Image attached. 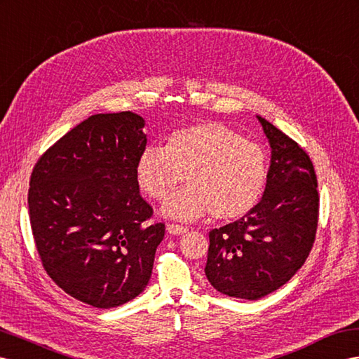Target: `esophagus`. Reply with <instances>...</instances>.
Here are the masks:
<instances>
[{"mask_svg": "<svg viewBox=\"0 0 359 359\" xmlns=\"http://www.w3.org/2000/svg\"><path fill=\"white\" fill-rule=\"evenodd\" d=\"M167 232L170 235H183V233L188 232V229L185 226H180V224H168Z\"/></svg>", "mask_w": 359, "mask_h": 359, "instance_id": "esophagus-1", "label": "esophagus"}]
</instances>
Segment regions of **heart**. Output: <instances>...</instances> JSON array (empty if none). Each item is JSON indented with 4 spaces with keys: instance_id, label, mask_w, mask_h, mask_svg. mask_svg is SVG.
Instances as JSON below:
<instances>
[{
    "instance_id": "1",
    "label": "heart",
    "mask_w": 359,
    "mask_h": 359,
    "mask_svg": "<svg viewBox=\"0 0 359 359\" xmlns=\"http://www.w3.org/2000/svg\"><path fill=\"white\" fill-rule=\"evenodd\" d=\"M267 176L261 147L218 123L180 128L165 147H145L136 161L137 185L154 200H163L187 177L189 185L162 206L165 217L182 222L210 212L222 222L247 215L261 200Z\"/></svg>"
}]
</instances>
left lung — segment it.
<instances>
[{
	"mask_svg": "<svg viewBox=\"0 0 359 359\" xmlns=\"http://www.w3.org/2000/svg\"><path fill=\"white\" fill-rule=\"evenodd\" d=\"M271 158L264 196L249 214L209 232L206 278L229 297L258 300L305 264L318 222L317 177L309 156L256 115Z\"/></svg>",
	"mask_w": 359,
	"mask_h": 359,
	"instance_id": "8db88e82",
	"label": "left lung"
}]
</instances>
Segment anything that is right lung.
<instances>
[{
	"label": "right lung",
	"instance_id": "1",
	"mask_svg": "<svg viewBox=\"0 0 359 359\" xmlns=\"http://www.w3.org/2000/svg\"><path fill=\"white\" fill-rule=\"evenodd\" d=\"M145 119L133 112L92 115L34 165L29 209L36 249L50 278L74 299L101 309L144 291L162 223H145L136 161Z\"/></svg>",
	"mask_w": 359,
	"mask_h": 359
}]
</instances>
